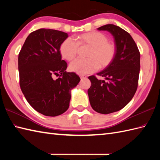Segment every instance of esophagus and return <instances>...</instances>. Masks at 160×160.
<instances>
[{
    "label": "esophagus",
    "instance_id": "obj_1",
    "mask_svg": "<svg viewBox=\"0 0 160 160\" xmlns=\"http://www.w3.org/2000/svg\"><path fill=\"white\" fill-rule=\"evenodd\" d=\"M80 78H81V80L85 79V78H87V76H84V75H80Z\"/></svg>",
    "mask_w": 160,
    "mask_h": 160
}]
</instances>
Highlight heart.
Returning <instances> with one entry per match:
<instances>
[{
    "mask_svg": "<svg viewBox=\"0 0 160 160\" xmlns=\"http://www.w3.org/2000/svg\"><path fill=\"white\" fill-rule=\"evenodd\" d=\"M76 42L67 38L60 45V51L62 58L71 61L76 56L78 46L90 47L87 59H76L70 64L69 69L79 75L91 73L107 67L114 59L116 52L115 44L108 41V37L100 32H90L76 37Z\"/></svg>",
    "mask_w": 160,
    "mask_h": 160,
    "instance_id": "heart-1",
    "label": "heart"
}]
</instances>
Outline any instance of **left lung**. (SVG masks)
Segmentation results:
<instances>
[{
	"mask_svg": "<svg viewBox=\"0 0 160 160\" xmlns=\"http://www.w3.org/2000/svg\"><path fill=\"white\" fill-rule=\"evenodd\" d=\"M113 36L116 52L107 67L97 75L105 78L89 77L91 85L88 96L91 107L102 114L121 110L136 92L140 69V53L131 36L120 27L108 24L98 28Z\"/></svg>",
	"mask_w": 160,
	"mask_h": 160,
	"instance_id": "8db88e82",
	"label": "left lung"
}]
</instances>
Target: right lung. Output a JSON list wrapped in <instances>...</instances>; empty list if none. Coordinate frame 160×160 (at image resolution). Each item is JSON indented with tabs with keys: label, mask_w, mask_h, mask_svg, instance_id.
<instances>
[{
	"label": "right lung",
	"mask_w": 160,
	"mask_h": 160,
	"mask_svg": "<svg viewBox=\"0 0 160 160\" xmlns=\"http://www.w3.org/2000/svg\"><path fill=\"white\" fill-rule=\"evenodd\" d=\"M68 34L51 29H40L26 38L18 55L20 86L29 104L46 116H57L69 107L71 91L80 78L67 72L60 47ZM54 74L60 75L56 80Z\"/></svg>",
	"instance_id": "right-lung-1"
}]
</instances>
